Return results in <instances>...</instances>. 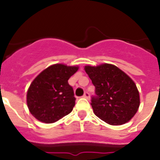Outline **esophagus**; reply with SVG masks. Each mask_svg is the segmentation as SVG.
<instances>
[{
    "instance_id": "1",
    "label": "esophagus",
    "mask_w": 160,
    "mask_h": 160,
    "mask_svg": "<svg viewBox=\"0 0 160 160\" xmlns=\"http://www.w3.org/2000/svg\"><path fill=\"white\" fill-rule=\"evenodd\" d=\"M83 98H85V99H89V98H90V94L88 92H85V94L83 95Z\"/></svg>"
}]
</instances>
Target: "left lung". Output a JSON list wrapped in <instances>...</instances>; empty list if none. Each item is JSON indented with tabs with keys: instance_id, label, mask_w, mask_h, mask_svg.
I'll list each match as a JSON object with an SVG mask.
<instances>
[{
	"instance_id": "1",
	"label": "left lung",
	"mask_w": 160,
	"mask_h": 160,
	"mask_svg": "<svg viewBox=\"0 0 160 160\" xmlns=\"http://www.w3.org/2000/svg\"><path fill=\"white\" fill-rule=\"evenodd\" d=\"M85 72L95 87L91 100L94 113L111 125L129 121L139 107V94L129 75L114 65L85 66Z\"/></svg>"
}]
</instances>
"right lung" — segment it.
I'll return each mask as SVG.
<instances>
[{
    "label": "right lung",
    "instance_id": "obj_1",
    "mask_svg": "<svg viewBox=\"0 0 160 160\" xmlns=\"http://www.w3.org/2000/svg\"><path fill=\"white\" fill-rule=\"evenodd\" d=\"M78 69V66L55 64L35 78L28 89L26 100L31 114L39 121L51 124L72 111L75 98L68 80Z\"/></svg>",
    "mask_w": 160,
    "mask_h": 160
}]
</instances>
